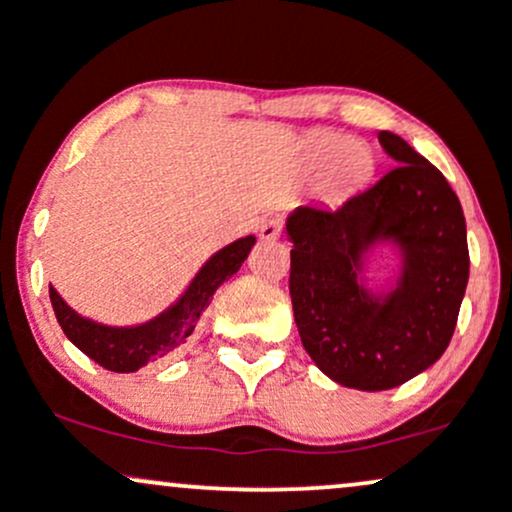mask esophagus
Returning a JSON list of instances; mask_svg holds the SVG:
<instances>
[{
    "label": "esophagus",
    "mask_w": 512,
    "mask_h": 512,
    "mask_svg": "<svg viewBox=\"0 0 512 512\" xmlns=\"http://www.w3.org/2000/svg\"><path fill=\"white\" fill-rule=\"evenodd\" d=\"M284 233V219L281 216H272L260 226V238L262 240H276Z\"/></svg>",
    "instance_id": "obj_1"
}]
</instances>
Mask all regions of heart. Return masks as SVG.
I'll use <instances>...</instances> for the list:
<instances>
[{
    "mask_svg": "<svg viewBox=\"0 0 512 512\" xmlns=\"http://www.w3.org/2000/svg\"><path fill=\"white\" fill-rule=\"evenodd\" d=\"M315 156L322 166L334 163V180L339 185H356L366 180L373 170V156L370 149L361 142H346L344 137H325L315 146Z\"/></svg>",
    "mask_w": 512,
    "mask_h": 512,
    "instance_id": "heart-1",
    "label": "heart"
}]
</instances>
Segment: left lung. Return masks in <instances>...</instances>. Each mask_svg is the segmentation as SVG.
<instances>
[{
  "label": "left lung",
  "instance_id": "1",
  "mask_svg": "<svg viewBox=\"0 0 512 512\" xmlns=\"http://www.w3.org/2000/svg\"><path fill=\"white\" fill-rule=\"evenodd\" d=\"M399 166L342 207H298L286 221L289 291L301 342L334 383L378 392L407 383L448 349L469 279L467 223L443 173L402 137L378 134ZM375 242L403 250L398 286H362Z\"/></svg>",
  "mask_w": 512,
  "mask_h": 512
}]
</instances>
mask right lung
<instances>
[{
  "label": "right lung",
  "instance_id": "obj_1",
  "mask_svg": "<svg viewBox=\"0 0 512 512\" xmlns=\"http://www.w3.org/2000/svg\"><path fill=\"white\" fill-rule=\"evenodd\" d=\"M252 245H255V236H245L211 255L178 301L144 325L108 327L88 320L74 313L62 301L60 293L50 286L52 310L69 342L84 351L88 358H93L98 366L113 373H134L146 363L175 354L187 342L211 296L248 260Z\"/></svg>",
  "mask_w": 512,
  "mask_h": 512
}]
</instances>
